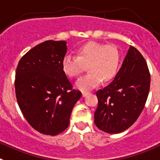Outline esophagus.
<instances>
[{
  "instance_id": "obj_1",
  "label": "esophagus",
  "mask_w": 160,
  "mask_h": 160,
  "mask_svg": "<svg viewBox=\"0 0 160 160\" xmlns=\"http://www.w3.org/2000/svg\"><path fill=\"white\" fill-rule=\"evenodd\" d=\"M88 94H89V92H84V91L82 92V95H83V97H86Z\"/></svg>"
}]
</instances>
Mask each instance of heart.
Here are the masks:
<instances>
[{"mask_svg": "<svg viewBox=\"0 0 160 160\" xmlns=\"http://www.w3.org/2000/svg\"><path fill=\"white\" fill-rule=\"evenodd\" d=\"M77 56L67 55L62 69L71 78L78 77L88 65L89 73L76 82V88L87 91L95 88L101 80L108 82L116 76L120 65V53L115 46L88 42L76 49Z\"/></svg>", "mask_w": 160, "mask_h": 160, "instance_id": "heart-1", "label": "heart"}]
</instances>
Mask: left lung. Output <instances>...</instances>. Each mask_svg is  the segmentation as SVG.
<instances>
[{"instance_id": "left-lung-1", "label": "left lung", "mask_w": 160, "mask_h": 160, "mask_svg": "<svg viewBox=\"0 0 160 160\" xmlns=\"http://www.w3.org/2000/svg\"><path fill=\"white\" fill-rule=\"evenodd\" d=\"M150 84L151 75L145 59L130 46L114 80L96 92L98 99L94 114L96 126L109 134L127 130L145 106Z\"/></svg>"}]
</instances>
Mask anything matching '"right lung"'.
Listing matches in <instances>:
<instances>
[{
    "instance_id": "right-lung-1",
    "label": "right lung",
    "mask_w": 160,
    "mask_h": 160,
    "mask_svg": "<svg viewBox=\"0 0 160 160\" xmlns=\"http://www.w3.org/2000/svg\"><path fill=\"white\" fill-rule=\"evenodd\" d=\"M65 41H45L22 57L15 76L19 108L29 124L47 135L62 133L69 125L75 104L81 97L62 69Z\"/></svg>"
}]
</instances>
